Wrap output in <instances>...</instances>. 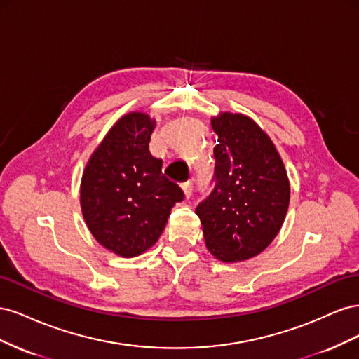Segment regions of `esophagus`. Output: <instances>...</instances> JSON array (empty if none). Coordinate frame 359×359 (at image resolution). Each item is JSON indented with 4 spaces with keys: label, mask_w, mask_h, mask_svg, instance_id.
<instances>
[{
    "label": "esophagus",
    "mask_w": 359,
    "mask_h": 359,
    "mask_svg": "<svg viewBox=\"0 0 359 359\" xmlns=\"http://www.w3.org/2000/svg\"><path fill=\"white\" fill-rule=\"evenodd\" d=\"M181 187H182V191H184V196L189 199L191 196V193H193V180L182 182Z\"/></svg>",
    "instance_id": "esophagus-1"
}]
</instances>
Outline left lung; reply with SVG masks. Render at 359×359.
<instances>
[{
  "instance_id": "obj_1",
  "label": "left lung",
  "mask_w": 359,
  "mask_h": 359,
  "mask_svg": "<svg viewBox=\"0 0 359 359\" xmlns=\"http://www.w3.org/2000/svg\"><path fill=\"white\" fill-rule=\"evenodd\" d=\"M214 189L196 208L206 248L222 262L253 257L285 222L290 186L273 140L252 118L223 112L211 119Z\"/></svg>"
}]
</instances>
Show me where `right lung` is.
Masks as SVG:
<instances>
[{
    "label": "right lung",
    "instance_id": "1",
    "mask_svg": "<svg viewBox=\"0 0 359 359\" xmlns=\"http://www.w3.org/2000/svg\"><path fill=\"white\" fill-rule=\"evenodd\" d=\"M156 121L142 112L119 118L90 157L81 182L86 226L104 248L135 257L153 247L172 206L184 199L149 153Z\"/></svg>",
    "mask_w": 359,
    "mask_h": 359
}]
</instances>
